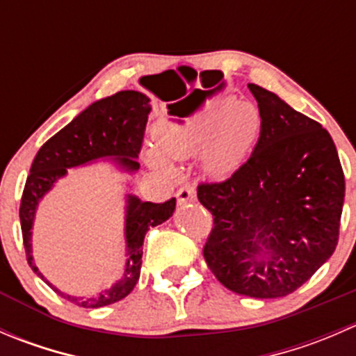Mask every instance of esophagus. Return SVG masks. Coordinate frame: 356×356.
Here are the masks:
<instances>
[{"mask_svg":"<svg viewBox=\"0 0 356 356\" xmlns=\"http://www.w3.org/2000/svg\"><path fill=\"white\" fill-rule=\"evenodd\" d=\"M175 196H177V203L179 204L189 203V201L196 200V189L193 188V186H182V188L177 189Z\"/></svg>","mask_w":356,"mask_h":356,"instance_id":"34e87169","label":"esophagus"}]
</instances>
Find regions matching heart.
Instances as JSON below:
<instances>
[{
	"label": "heart",
	"mask_w": 356,
	"mask_h": 356,
	"mask_svg": "<svg viewBox=\"0 0 356 356\" xmlns=\"http://www.w3.org/2000/svg\"><path fill=\"white\" fill-rule=\"evenodd\" d=\"M257 110L248 103H210L182 120L161 122L155 131L158 149L146 152V161L156 170L172 175L170 160L203 156L204 170L224 175L234 170L246 155L258 131Z\"/></svg>",
	"instance_id": "b5f03b06"
}]
</instances>
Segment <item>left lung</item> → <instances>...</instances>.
Returning a JSON list of instances; mask_svg holds the SVG:
<instances>
[{
	"label": "left lung",
	"instance_id": "8db88e82",
	"mask_svg": "<svg viewBox=\"0 0 356 356\" xmlns=\"http://www.w3.org/2000/svg\"><path fill=\"white\" fill-rule=\"evenodd\" d=\"M248 88L260 110V138L231 177L198 184L200 203L213 217L203 257L232 293L282 298L336 250L344 174L318 122L260 86Z\"/></svg>",
	"mask_w": 356,
	"mask_h": 356
}]
</instances>
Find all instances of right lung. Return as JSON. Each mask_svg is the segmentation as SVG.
<instances>
[{
  "label": "right lung",
  "mask_w": 356,
  "mask_h": 356,
  "mask_svg": "<svg viewBox=\"0 0 356 356\" xmlns=\"http://www.w3.org/2000/svg\"><path fill=\"white\" fill-rule=\"evenodd\" d=\"M149 110L152 108L148 96L139 91H120L92 103L39 148L31 165V174L25 181L19 215L27 264L48 286L51 284L42 277L31 253V229L39 200L67 174V168L84 165L98 158L111 156L125 170H138L139 161L136 158L143 148ZM174 210L175 198L163 203H152L138 200L136 196H127V264L124 277L110 289L92 298L68 296L55 286H51V289L82 308H99L124 300L139 281L146 232L149 227L167 220Z\"/></svg>",
  "instance_id": "add662e5"
}]
</instances>
